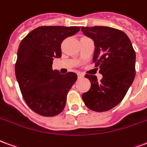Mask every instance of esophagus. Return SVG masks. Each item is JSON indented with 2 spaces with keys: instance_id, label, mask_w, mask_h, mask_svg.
Wrapping results in <instances>:
<instances>
[{
  "instance_id": "1",
  "label": "esophagus",
  "mask_w": 147,
  "mask_h": 147,
  "mask_svg": "<svg viewBox=\"0 0 147 147\" xmlns=\"http://www.w3.org/2000/svg\"><path fill=\"white\" fill-rule=\"evenodd\" d=\"M78 78H84V74H81V73H78Z\"/></svg>"
}]
</instances>
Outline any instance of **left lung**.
I'll use <instances>...</instances> for the list:
<instances>
[{
	"label": "left lung",
	"instance_id": "1",
	"mask_svg": "<svg viewBox=\"0 0 147 147\" xmlns=\"http://www.w3.org/2000/svg\"><path fill=\"white\" fill-rule=\"evenodd\" d=\"M84 35L95 43L93 63L102 75L100 81L85 74L90 89L82 94L84 104L96 112H105L123 100L136 76V52L127 34L107 26H81Z\"/></svg>",
	"mask_w": 147,
	"mask_h": 147
}]
</instances>
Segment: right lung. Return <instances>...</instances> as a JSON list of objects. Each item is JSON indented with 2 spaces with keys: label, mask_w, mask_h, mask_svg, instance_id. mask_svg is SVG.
I'll return each instance as SVG.
<instances>
[{
  "label": "right lung",
  "mask_w": 147,
  "mask_h": 147,
  "mask_svg": "<svg viewBox=\"0 0 147 147\" xmlns=\"http://www.w3.org/2000/svg\"><path fill=\"white\" fill-rule=\"evenodd\" d=\"M78 26H49L34 29L20 42L15 65L22 98L31 110L54 117L65 107L66 96L78 79L74 72L52 69L54 58L62 55L61 44L80 30Z\"/></svg>",
  "instance_id": "1"
}]
</instances>
